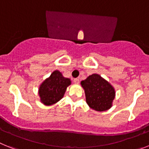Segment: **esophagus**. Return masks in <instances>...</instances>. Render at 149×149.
<instances>
[{
  "instance_id": "esophagus-1",
  "label": "esophagus",
  "mask_w": 149,
  "mask_h": 149,
  "mask_svg": "<svg viewBox=\"0 0 149 149\" xmlns=\"http://www.w3.org/2000/svg\"><path fill=\"white\" fill-rule=\"evenodd\" d=\"M73 82H74L75 84H79V79H73Z\"/></svg>"
}]
</instances>
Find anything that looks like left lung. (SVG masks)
I'll return each mask as SVG.
<instances>
[{
	"mask_svg": "<svg viewBox=\"0 0 149 149\" xmlns=\"http://www.w3.org/2000/svg\"><path fill=\"white\" fill-rule=\"evenodd\" d=\"M81 85L85 90L86 103L90 108L98 112L111 108L116 91L107 80L94 73L82 81Z\"/></svg>",
	"mask_w": 149,
	"mask_h": 149,
	"instance_id": "left-lung-1",
	"label": "left lung"
}]
</instances>
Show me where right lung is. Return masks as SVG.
Wrapping results in <instances>:
<instances>
[{
	"label": "right lung",
	"mask_w": 149,
	"mask_h": 149,
	"mask_svg": "<svg viewBox=\"0 0 149 149\" xmlns=\"http://www.w3.org/2000/svg\"><path fill=\"white\" fill-rule=\"evenodd\" d=\"M70 84V79L64 77L60 71L55 70L39 88L40 101L46 106L57 103L64 97L67 88Z\"/></svg>",
	"instance_id": "right-lung-1"
}]
</instances>
